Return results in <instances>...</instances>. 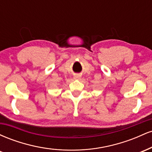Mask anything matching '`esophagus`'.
<instances>
[{
	"label": "esophagus",
	"instance_id": "34e87169",
	"mask_svg": "<svg viewBox=\"0 0 152 152\" xmlns=\"http://www.w3.org/2000/svg\"><path fill=\"white\" fill-rule=\"evenodd\" d=\"M74 79H79V78H81V75H79V74H76V75H75V76H74Z\"/></svg>",
	"mask_w": 152,
	"mask_h": 152
}]
</instances>
